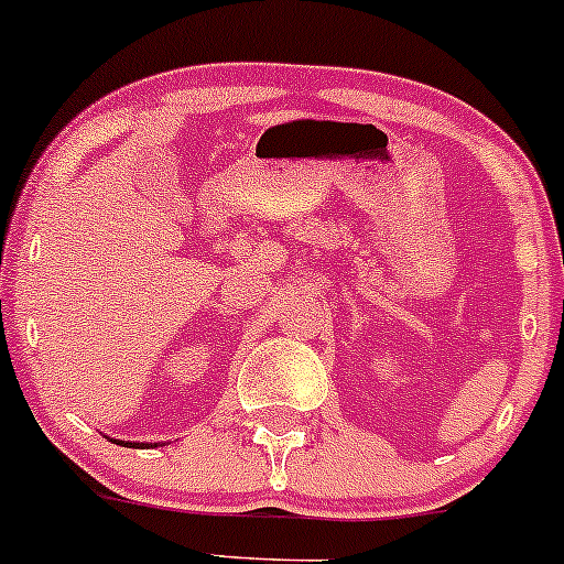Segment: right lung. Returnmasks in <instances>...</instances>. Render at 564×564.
Wrapping results in <instances>:
<instances>
[{"instance_id":"right-lung-1","label":"right lung","mask_w":564,"mask_h":564,"mask_svg":"<svg viewBox=\"0 0 564 564\" xmlns=\"http://www.w3.org/2000/svg\"><path fill=\"white\" fill-rule=\"evenodd\" d=\"M126 444H128V442H126Z\"/></svg>"}]
</instances>
